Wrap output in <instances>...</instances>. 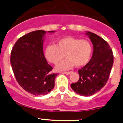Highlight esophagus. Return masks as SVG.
Wrapping results in <instances>:
<instances>
[{
  "label": "esophagus",
  "instance_id": "obj_1",
  "mask_svg": "<svg viewBox=\"0 0 123 123\" xmlns=\"http://www.w3.org/2000/svg\"><path fill=\"white\" fill-rule=\"evenodd\" d=\"M71 72H70V71L65 72H62V74H66V75H69V74H70Z\"/></svg>",
  "mask_w": 123,
  "mask_h": 123
}]
</instances>
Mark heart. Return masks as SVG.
Wrapping results in <instances>:
<instances>
[{
    "instance_id": "obj_1",
    "label": "heart",
    "mask_w": 123,
    "mask_h": 123,
    "mask_svg": "<svg viewBox=\"0 0 123 123\" xmlns=\"http://www.w3.org/2000/svg\"><path fill=\"white\" fill-rule=\"evenodd\" d=\"M92 54V46L86 40H80L73 37H65L58 40L56 45L46 46L45 56L49 62L56 65L64 56L67 59L56 66L57 71L69 69L74 66L80 67L85 65Z\"/></svg>"
}]
</instances>
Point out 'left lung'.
Here are the masks:
<instances>
[{
  "label": "left lung",
  "instance_id": "1",
  "mask_svg": "<svg viewBox=\"0 0 123 123\" xmlns=\"http://www.w3.org/2000/svg\"><path fill=\"white\" fill-rule=\"evenodd\" d=\"M93 45L91 59L78 70L80 78L71 87L82 96H91L101 90L107 83L113 65V54L110 45L97 35L86 32Z\"/></svg>",
  "mask_w": 123,
  "mask_h": 123
}]
</instances>
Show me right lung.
<instances>
[{
	"instance_id": "1",
	"label": "right lung",
	"mask_w": 123,
	"mask_h": 123,
	"mask_svg": "<svg viewBox=\"0 0 123 123\" xmlns=\"http://www.w3.org/2000/svg\"><path fill=\"white\" fill-rule=\"evenodd\" d=\"M46 33L39 30L25 35L14 45L10 56V64L19 84L26 91L37 96L46 95L52 91L59 74L52 72V67L48 64L43 54Z\"/></svg>"
}]
</instances>
